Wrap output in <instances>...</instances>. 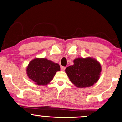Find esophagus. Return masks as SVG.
Listing matches in <instances>:
<instances>
[{"label":"esophagus","instance_id":"esophagus-1","mask_svg":"<svg viewBox=\"0 0 122 122\" xmlns=\"http://www.w3.org/2000/svg\"><path fill=\"white\" fill-rule=\"evenodd\" d=\"M65 69H66V67H65V66H61V71H64V70H65Z\"/></svg>","mask_w":122,"mask_h":122}]
</instances>
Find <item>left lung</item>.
I'll return each instance as SVG.
<instances>
[{
  "instance_id": "1",
  "label": "left lung",
  "mask_w": 122,
  "mask_h": 122,
  "mask_svg": "<svg viewBox=\"0 0 122 122\" xmlns=\"http://www.w3.org/2000/svg\"><path fill=\"white\" fill-rule=\"evenodd\" d=\"M74 64L68 66L66 73L73 84L78 88L90 87L99 79L101 65L93 58H78L73 61Z\"/></svg>"
}]
</instances>
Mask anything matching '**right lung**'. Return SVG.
Listing matches in <instances>:
<instances>
[{
	"label": "right lung",
	"instance_id": "add662e5",
	"mask_svg": "<svg viewBox=\"0 0 122 122\" xmlns=\"http://www.w3.org/2000/svg\"><path fill=\"white\" fill-rule=\"evenodd\" d=\"M59 65L46 58H36L30 61L26 67V74L30 79L39 86L47 85L59 71Z\"/></svg>",
	"mask_w": 122,
	"mask_h": 122
}]
</instances>
